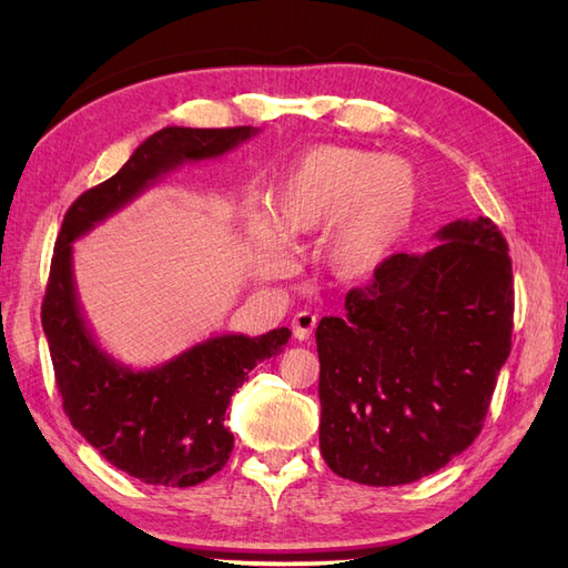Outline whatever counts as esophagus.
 Returning <instances> with one entry per match:
<instances>
[{
	"instance_id": "34e87169",
	"label": "esophagus",
	"mask_w": 568,
	"mask_h": 568,
	"mask_svg": "<svg viewBox=\"0 0 568 568\" xmlns=\"http://www.w3.org/2000/svg\"><path fill=\"white\" fill-rule=\"evenodd\" d=\"M315 324H317V317L313 313L303 311V313L294 315V320H291V332H294L296 341H307L315 329Z\"/></svg>"
}]
</instances>
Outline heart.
Instances as JSON below:
<instances>
[{"instance_id": "heart-1", "label": "heart", "mask_w": 568, "mask_h": 568, "mask_svg": "<svg viewBox=\"0 0 568 568\" xmlns=\"http://www.w3.org/2000/svg\"><path fill=\"white\" fill-rule=\"evenodd\" d=\"M419 199L409 161L379 151L320 144L303 151L267 194L270 217H251L246 234L261 277L286 267L285 236L324 227V263L336 277L357 280L379 265Z\"/></svg>"}]
</instances>
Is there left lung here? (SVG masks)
<instances>
[{
  "label": "left lung",
  "instance_id": "8db88e82",
  "mask_svg": "<svg viewBox=\"0 0 568 568\" xmlns=\"http://www.w3.org/2000/svg\"><path fill=\"white\" fill-rule=\"evenodd\" d=\"M434 239L386 257L346 315L317 324L320 450L355 484H412L467 450L509 357L505 236L480 215Z\"/></svg>",
  "mask_w": 568,
  "mask_h": 568
}]
</instances>
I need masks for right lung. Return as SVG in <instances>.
Here are the masks:
<instances>
[{
  "mask_svg": "<svg viewBox=\"0 0 568 568\" xmlns=\"http://www.w3.org/2000/svg\"><path fill=\"white\" fill-rule=\"evenodd\" d=\"M257 132L178 125L159 130L113 178L68 209L57 239L42 329L63 409L101 457L151 486H196L225 467L234 448L225 426L232 395L248 382L257 363L284 351L291 332L282 326L263 336L215 334L161 365L134 369L94 336L78 296L73 244L165 175L182 165L227 156Z\"/></svg>",
  "mask_w": 568,
  "mask_h": 568,
  "instance_id": "obj_1",
  "label": "right lung"
}]
</instances>
